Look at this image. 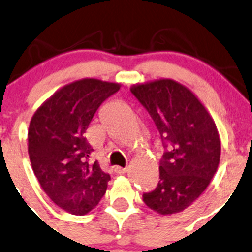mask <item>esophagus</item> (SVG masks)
<instances>
[{"mask_svg":"<svg viewBox=\"0 0 252 252\" xmlns=\"http://www.w3.org/2000/svg\"><path fill=\"white\" fill-rule=\"evenodd\" d=\"M126 170H128V168H121V166H116L115 168V171L117 174H126Z\"/></svg>","mask_w":252,"mask_h":252,"instance_id":"esophagus-1","label":"esophagus"}]
</instances>
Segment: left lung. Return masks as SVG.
<instances>
[{"instance_id": "1", "label": "left lung", "mask_w": 252, "mask_h": 252, "mask_svg": "<svg viewBox=\"0 0 252 252\" xmlns=\"http://www.w3.org/2000/svg\"><path fill=\"white\" fill-rule=\"evenodd\" d=\"M155 122L163 142L159 182L142 194L161 215L185 210L205 190L220 161L221 142L215 122L189 89L159 79L130 89Z\"/></svg>"}]
</instances>
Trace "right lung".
<instances>
[{
  "mask_svg": "<svg viewBox=\"0 0 252 252\" xmlns=\"http://www.w3.org/2000/svg\"><path fill=\"white\" fill-rule=\"evenodd\" d=\"M121 86L86 78L67 84L47 100L30 122L29 156L39 185L58 206L84 215L100 202L111 180L86 137L93 117Z\"/></svg>",
  "mask_w": 252,
  "mask_h": 252,
  "instance_id": "add662e5",
  "label": "right lung"
}]
</instances>
